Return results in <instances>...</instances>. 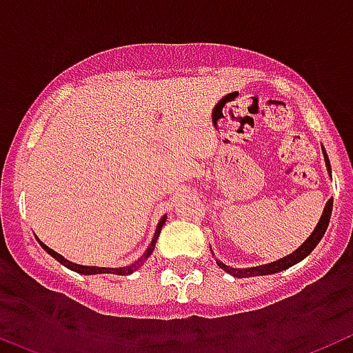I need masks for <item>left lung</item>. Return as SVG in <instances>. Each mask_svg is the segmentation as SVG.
I'll return each mask as SVG.
<instances>
[{"label":"left lung","instance_id":"1","mask_svg":"<svg viewBox=\"0 0 353 353\" xmlns=\"http://www.w3.org/2000/svg\"><path fill=\"white\" fill-rule=\"evenodd\" d=\"M323 157H325V166L330 173V162H329V157H327V154H325V150H323ZM330 214H332V199H329V201H327L325 208H323L322 217H320V223H318V226L314 228V232L311 233L310 239L305 240L304 244H302L297 251L292 252V254H288V256L281 258V260L274 261V263L261 265V267H252V269H232V267H228V265L221 263L219 260H217V265H219L221 269L226 270L228 274H232V276H235V277L267 276V274L281 272V270L288 269V267H292V265H295V263H299L301 260H304V258L307 256V254H310L314 248H316L318 242H320V240H322V236L325 235V230H327V226H329V221H330Z\"/></svg>","mask_w":353,"mask_h":353}]
</instances>
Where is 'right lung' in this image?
I'll use <instances>...</instances> for the list:
<instances>
[{"label":"right lung","instance_id":"obj_1","mask_svg":"<svg viewBox=\"0 0 353 353\" xmlns=\"http://www.w3.org/2000/svg\"><path fill=\"white\" fill-rule=\"evenodd\" d=\"M164 221H166V217H162L161 223H159L157 230H155V236H154V240H152V244H150L148 251H146L145 254H143V256L139 258L138 261H134V263L129 265V267H120V269H105V267H84V265L72 263V261L65 260V258L61 256V254H58V252H56V251L49 249L46 244H42V242H40V245H42V248L46 249V251H48L52 258H56V260L60 261V263H63L65 267H68V269H70V270H76V272H79V274H117V276H129V274H132L134 270H138L139 267H141V265L145 263L146 258H148L150 254H152V251H154V248H155V242H157V236L161 235V230H162V226H164Z\"/></svg>","mask_w":353,"mask_h":353}]
</instances>
